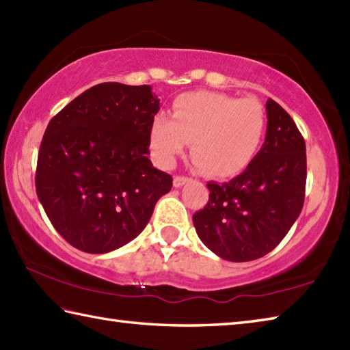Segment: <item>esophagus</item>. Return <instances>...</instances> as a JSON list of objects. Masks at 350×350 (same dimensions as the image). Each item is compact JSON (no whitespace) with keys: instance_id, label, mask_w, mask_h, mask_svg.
Wrapping results in <instances>:
<instances>
[{"instance_id":"34e87169","label":"esophagus","mask_w":350,"mask_h":350,"mask_svg":"<svg viewBox=\"0 0 350 350\" xmlns=\"http://www.w3.org/2000/svg\"><path fill=\"white\" fill-rule=\"evenodd\" d=\"M189 180H190V178H187V176L176 175V176L174 178V185H175V187H181V185H184L185 183H189Z\"/></svg>"}]
</instances>
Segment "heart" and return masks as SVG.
Masks as SVG:
<instances>
[{"mask_svg":"<svg viewBox=\"0 0 350 350\" xmlns=\"http://www.w3.org/2000/svg\"><path fill=\"white\" fill-rule=\"evenodd\" d=\"M266 128L265 105L256 98L191 92L175 99L172 119L154 118L149 146L154 159L169 166L191 142V160L205 175L230 178L251 165Z\"/></svg>","mask_w":350,"mask_h":350,"instance_id":"obj_1","label":"heart"}]
</instances>
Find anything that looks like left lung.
Masks as SVG:
<instances>
[{"label":"left lung","mask_w":350,"mask_h":350,"mask_svg":"<svg viewBox=\"0 0 350 350\" xmlns=\"http://www.w3.org/2000/svg\"><path fill=\"white\" fill-rule=\"evenodd\" d=\"M266 110V140L251 165L231 181L206 184L208 202L193 215L202 243L228 261H252L273 251L304 206L305 140L273 99Z\"/></svg>","instance_id":"obj_1"}]
</instances>
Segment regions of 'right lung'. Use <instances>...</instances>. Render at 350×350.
Listing matches in <instances>:
<instances>
[{
    "label": "right lung",
    "instance_id": "right-lung-1",
    "mask_svg": "<svg viewBox=\"0 0 350 350\" xmlns=\"http://www.w3.org/2000/svg\"><path fill=\"white\" fill-rule=\"evenodd\" d=\"M160 110L151 85L101 83L49 120L36 193L69 245L105 254L144 231L172 176L155 169L149 126Z\"/></svg>",
    "mask_w": 350,
    "mask_h": 350
}]
</instances>
